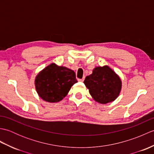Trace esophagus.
Segmentation results:
<instances>
[{"label": "esophagus", "mask_w": 154, "mask_h": 154, "mask_svg": "<svg viewBox=\"0 0 154 154\" xmlns=\"http://www.w3.org/2000/svg\"><path fill=\"white\" fill-rule=\"evenodd\" d=\"M84 79H85V77L82 78V79H78V81H81V82H83V81H84Z\"/></svg>", "instance_id": "obj_1"}]
</instances>
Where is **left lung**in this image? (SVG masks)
<instances>
[{"label":"left lung","mask_w":154,"mask_h":154,"mask_svg":"<svg viewBox=\"0 0 154 154\" xmlns=\"http://www.w3.org/2000/svg\"><path fill=\"white\" fill-rule=\"evenodd\" d=\"M84 84L94 100L101 104L115 100L122 87L120 77L106 65L94 68L93 73L85 77Z\"/></svg>","instance_id":"8db88e82"}]
</instances>
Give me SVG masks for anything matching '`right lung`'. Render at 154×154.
<instances>
[{
  "label": "right lung",
  "instance_id": "right-lung-1",
  "mask_svg": "<svg viewBox=\"0 0 154 154\" xmlns=\"http://www.w3.org/2000/svg\"><path fill=\"white\" fill-rule=\"evenodd\" d=\"M77 82L73 70L51 63L37 75L35 86L42 99L50 103H57L67 95L71 87Z\"/></svg>",
  "mask_w": 154,
  "mask_h": 154
}]
</instances>
